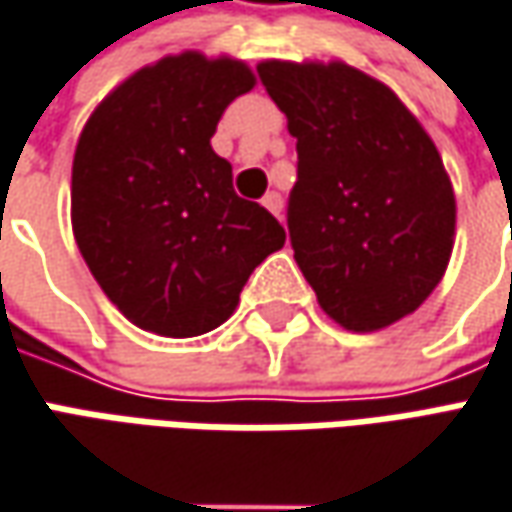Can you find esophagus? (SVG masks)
I'll list each match as a JSON object with an SVG mask.
<instances>
[{
	"label": "esophagus",
	"mask_w": 512,
	"mask_h": 512,
	"mask_svg": "<svg viewBox=\"0 0 512 512\" xmlns=\"http://www.w3.org/2000/svg\"><path fill=\"white\" fill-rule=\"evenodd\" d=\"M260 203H263V206H266L269 212L275 214V217H280V212H283V197H280L278 191H269V194H266V197H263Z\"/></svg>",
	"instance_id": "1"
}]
</instances>
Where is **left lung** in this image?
<instances>
[{"label": "left lung", "instance_id": "left-lung-1", "mask_svg": "<svg viewBox=\"0 0 512 512\" xmlns=\"http://www.w3.org/2000/svg\"><path fill=\"white\" fill-rule=\"evenodd\" d=\"M298 137L286 226L321 309L352 332L401 321L447 269L456 197L430 134L384 82L344 62H260Z\"/></svg>", "mask_w": 512, "mask_h": 512}]
</instances>
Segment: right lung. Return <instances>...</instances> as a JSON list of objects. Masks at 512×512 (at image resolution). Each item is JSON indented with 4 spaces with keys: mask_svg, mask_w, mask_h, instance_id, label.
I'll use <instances>...</instances> for the list:
<instances>
[{
    "mask_svg": "<svg viewBox=\"0 0 512 512\" xmlns=\"http://www.w3.org/2000/svg\"><path fill=\"white\" fill-rule=\"evenodd\" d=\"M255 88L246 62L166 56L114 88L82 128L71 223L102 292L140 329L194 338L234 312L240 289L286 232L234 194L212 137Z\"/></svg>",
    "mask_w": 512,
    "mask_h": 512,
    "instance_id": "add662e5",
    "label": "right lung"
}]
</instances>
